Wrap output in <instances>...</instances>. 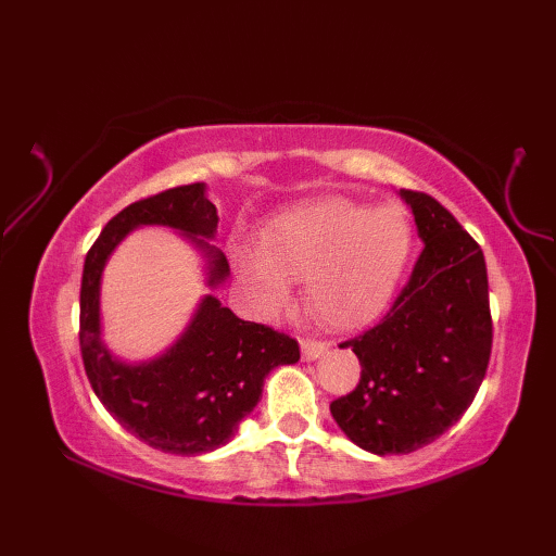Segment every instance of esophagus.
<instances>
[{
	"label": "esophagus",
	"instance_id": "obj_1",
	"mask_svg": "<svg viewBox=\"0 0 556 556\" xmlns=\"http://www.w3.org/2000/svg\"><path fill=\"white\" fill-rule=\"evenodd\" d=\"M329 351V344H325V341H315V339H301V353L305 361H315L325 356V353Z\"/></svg>",
	"mask_w": 556,
	"mask_h": 556
}]
</instances>
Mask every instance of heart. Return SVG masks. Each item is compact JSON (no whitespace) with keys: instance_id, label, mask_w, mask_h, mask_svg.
I'll return each instance as SVG.
<instances>
[{"instance_id":"obj_1","label":"heart","mask_w":556,"mask_h":556,"mask_svg":"<svg viewBox=\"0 0 556 556\" xmlns=\"http://www.w3.org/2000/svg\"><path fill=\"white\" fill-rule=\"evenodd\" d=\"M260 245L263 255H241V271L265 308L287 303V277L305 279V301L317 320L332 329H358L392 301L413 231L401 207L372 210L325 198L271 219Z\"/></svg>"}]
</instances>
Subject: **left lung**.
I'll return each mask as SVG.
<instances>
[{
  "label": "left lung",
  "instance_id": "1",
  "mask_svg": "<svg viewBox=\"0 0 556 556\" xmlns=\"http://www.w3.org/2000/svg\"><path fill=\"white\" fill-rule=\"evenodd\" d=\"M425 243L408 285L368 332L344 341L361 382L329 404L353 444L410 454L434 442L473 404L492 351L485 255L428 193L401 191Z\"/></svg>",
  "mask_w": 556,
  "mask_h": 556
}]
</instances>
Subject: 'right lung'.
Here are the masks:
<instances>
[{
    "label": "right lung",
    "instance_id": "1",
    "mask_svg": "<svg viewBox=\"0 0 556 556\" xmlns=\"http://www.w3.org/2000/svg\"><path fill=\"white\" fill-rule=\"evenodd\" d=\"M217 222L205 184L176 186L112 217L83 265L78 339L92 392L128 432L167 454L195 456L227 444L263 396L269 370L301 358L296 339L241 320L210 293L186 332L157 358L124 363L102 344V269L128 231L167 227L184 233L207 257V287L215 289L229 275L227 257L205 241L215 239Z\"/></svg>",
    "mask_w": 556,
    "mask_h": 556
}]
</instances>
